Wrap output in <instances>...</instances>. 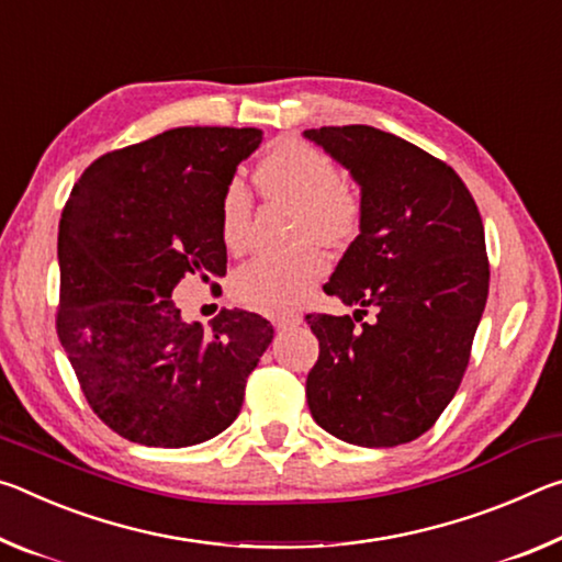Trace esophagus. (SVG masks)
Returning <instances> with one entry per match:
<instances>
[{
	"instance_id": "esophagus-1",
	"label": "esophagus",
	"mask_w": 562,
	"mask_h": 562,
	"mask_svg": "<svg viewBox=\"0 0 562 562\" xmlns=\"http://www.w3.org/2000/svg\"><path fill=\"white\" fill-rule=\"evenodd\" d=\"M271 324H273L276 328L299 326V324H301V316H299V314H276V316H271Z\"/></svg>"
}]
</instances>
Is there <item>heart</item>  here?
<instances>
[{
	"label": "heart",
	"mask_w": 562,
	"mask_h": 562,
	"mask_svg": "<svg viewBox=\"0 0 562 562\" xmlns=\"http://www.w3.org/2000/svg\"><path fill=\"white\" fill-rule=\"evenodd\" d=\"M254 181L263 199L296 206L301 246L286 256H259L234 276V296L248 308L279 314L311 296L328 271V259L314 244L330 248L351 244L363 226V196L341 179L336 161L314 146L283 139L256 164ZM251 228V196L241 181H232L221 194L218 232L228 251H241Z\"/></svg>",
	"instance_id": "b5f03b06"
}]
</instances>
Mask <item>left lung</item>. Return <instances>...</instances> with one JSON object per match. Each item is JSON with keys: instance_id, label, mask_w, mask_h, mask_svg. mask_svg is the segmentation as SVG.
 <instances>
[{"instance_id": "left-lung-1", "label": "left lung", "mask_w": 562, "mask_h": 562, "mask_svg": "<svg viewBox=\"0 0 562 562\" xmlns=\"http://www.w3.org/2000/svg\"><path fill=\"white\" fill-rule=\"evenodd\" d=\"M361 183L363 226L324 286L351 316L308 314L318 361L311 416L363 448L411 443L434 428L471 361L488 299L483 218L463 179L428 151L381 128H308ZM368 307L373 325H363Z\"/></svg>"}]
</instances>
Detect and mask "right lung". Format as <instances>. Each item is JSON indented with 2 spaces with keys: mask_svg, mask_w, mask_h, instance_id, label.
<instances>
[{
  "mask_svg": "<svg viewBox=\"0 0 562 562\" xmlns=\"http://www.w3.org/2000/svg\"><path fill=\"white\" fill-rule=\"evenodd\" d=\"M261 128L179 126L109 151L74 183L59 221L57 336L91 411L132 443L196 446L236 420L273 338L221 308L187 324L171 293L226 273L218 204Z\"/></svg>",
  "mask_w": 562,
  "mask_h": 562,
  "instance_id": "add662e5",
  "label": "right lung"
}]
</instances>
